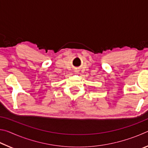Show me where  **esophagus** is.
<instances>
[{"instance_id":"esophagus-1","label":"esophagus","mask_w":148,"mask_h":148,"mask_svg":"<svg viewBox=\"0 0 148 148\" xmlns=\"http://www.w3.org/2000/svg\"><path fill=\"white\" fill-rule=\"evenodd\" d=\"M74 72H75V74H78L79 73V70H75L74 71Z\"/></svg>"}]
</instances>
